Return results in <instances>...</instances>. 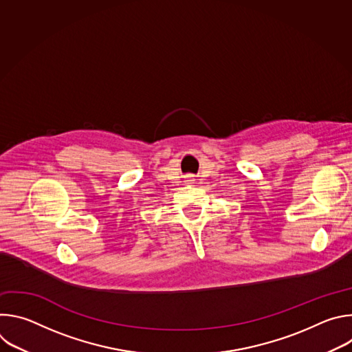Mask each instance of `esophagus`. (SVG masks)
Instances as JSON below:
<instances>
[{
  "mask_svg": "<svg viewBox=\"0 0 352 352\" xmlns=\"http://www.w3.org/2000/svg\"><path fill=\"white\" fill-rule=\"evenodd\" d=\"M188 181H192V179H188Z\"/></svg>",
  "mask_w": 352,
  "mask_h": 352,
  "instance_id": "1",
  "label": "esophagus"
}]
</instances>
